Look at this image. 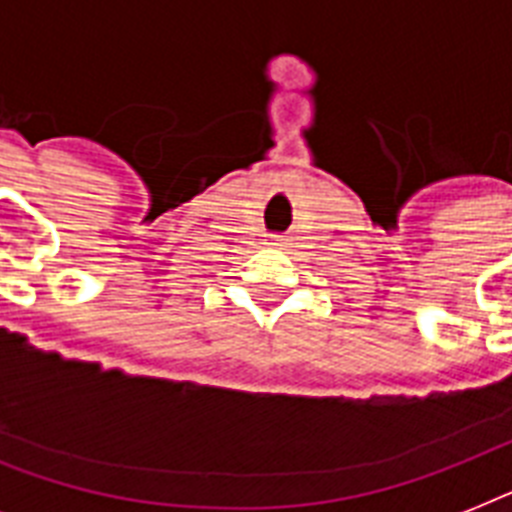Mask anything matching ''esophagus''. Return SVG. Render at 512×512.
Returning a JSON list of instances; mask_svg holds the SVG:
<instances>
[{
	"label": "esophagus",
	"mask_w": 512,
	"mask_h": 512,
	"mask_svg": "<svg viewBox=\"0 0 512 512\" xmlns=\"http://www.w3.org/2000/svg\"><path fill=\"white\" fill-rule=\"evenodd\" d=\"M268 244H271V247H281V239L279 236H271V239H268Z\"/></svg>",
	"instance_id": "esophagus-1"
}]
</instances>
